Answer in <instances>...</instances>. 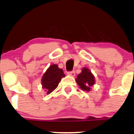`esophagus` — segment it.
Listing matches in <instances>:
<instances>
[{"label": "esophagus", "instance_id": "obj_1", "mask_svg": "<svg viewBox=\"0 0 134 134\" xmlns=\"http://www.w3.org/2000/svg\"><path fill=\"white\" fill-rule=\"evenodd\" d=\"M67 75H70V76H75V71H69V72H67Z\"/></svg>", "mask_w": 134, "mask_h": 134}]
</instances>
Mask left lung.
Segmentation results:
<instances>
[{
	"instance_id": "8db88e82",
	"label": "left lung",
	"mask_w": 134,
	"mask_h": 134,
	"mask_svg": "<svg viewBox=\"0 0 134 134\" xmlns=\"http://www.w3.org/2000/svg\"><path fill=\"white\" fill-rule=\"evenodd\" d=\"M76 82L82 90L90 92L91 87L95 84V77L89 69L84 67L78 75Z\"/></svg>"
}]
</instances>
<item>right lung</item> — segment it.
<instances>
[{
    "label": "right lung",
    "instance_id": "add662e5",
    "mask_svg": "<svg viewBox=\"0 0 134 134\" xmlns=\"http://www.w3.org/2000/svg\"><path fill=\"white\" fill-rule=\"evenodd\" d=\"M65 76L63 71L58 67V65H51L42 76L41 81L42 88L47 94H50L58 87L61 79Z\"/></svg>",
    "mask_w": 134,
    "mask_h": 134
}]
</instances>
